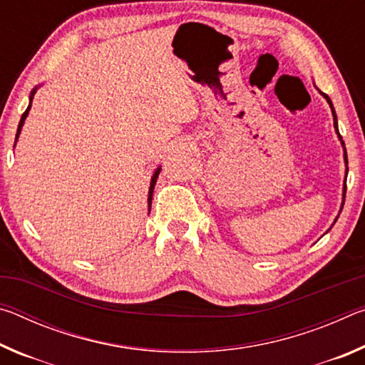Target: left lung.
<instances>
[{"label":"left lung","mask_w":365,"mask_h":365,"mask_svg":"<svg viewBox=\"0 0 365 365\" xmlns=\"http://www.w3.org/2000/svg\"><path fill=\"white\" fill-rule=\"evenodd\" d=\"M320 95H322L325 100H327V103L330 104V109H331V114H333V127H335V130H336V133H338V137H339V140H341V135H339V132H338V122H336V113H335V108H333V104H331V100L329 98V95H325V93H322V91H320ZM341 145H343V150H344V163H346V177H348V154H346V148H344V141L341 140ZM346 180V178H344ZM344 196H346V183H344V187H343V202L341 205H344Z\"/></svg>","instance_id":"8db88e82"}]
</instances>
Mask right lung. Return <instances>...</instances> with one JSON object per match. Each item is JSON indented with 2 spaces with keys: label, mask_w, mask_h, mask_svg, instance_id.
Masks as SVG:
<instances>
[{
  "label": "right lung",
  "mask_w": 365,
  "mask_h": 365,
  "mask_svg": "<svg viewBox=\"0 0 365 365\" xmlns=\"http://www.w3.org/2000/svg\"><path fill=\"white\" fill-rule=\"evenodd\" d=\"M35 91H36V88H34V90H32V93H30V103H29V108L26 109V113H24V114H22V117H21L19 127H17V133H16V141H17V138H19V133H21V130H22L24 120H26V117L29 115V110H30V108H32V100H34V95H35ZM159 172H160V168H158V169H156V172H154L153 177H151L150 191H148V207H150V209H151V201H153V190H154V185H156V180H158V175H159Z\"/></svg>",
  "instance_id": "obj_1"
}]
</instances>
